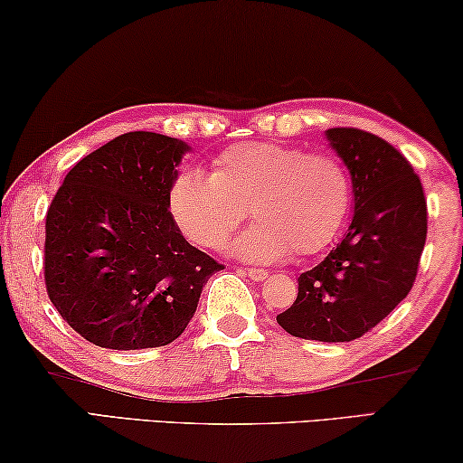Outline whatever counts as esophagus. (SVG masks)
Here are the masks:
<instances>
[{"mask_svg":"<svg viewBox=\"0 0 463 463\" xmlns=\"http://www.w3.org/2000/svg\"><path fill=\"white\" fill-rule=\"evenodd\" d=\"M245 274L255 282H261V280L268 279V272L261 270V268H245Z\"/></svg>","mask_w":463,"mask_h":463,"instance_id":"obj_1","label":"esophagus"}]
</instances>
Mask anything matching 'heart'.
Instances as JSON below:
<instances>
[{
    "mask_svg": "<svg viewBox=\"0 0 463 463\" xmlns=\"http://www.w3.org/2000/svg\"><path fill=\"white\" fill-rule=\"evenodd\" d=\"M351 181L333 156L276 143H241L213 160V175L184 168L170 187L172 218L195 243L218 250L251 212L255 224L231 251L274 264L333 243L347 218Z\"/></svg>",
    "mask_w": 463,
    "mask_h": 463,
    "instance_id": "obj_1",
    "label": "heart"
}]
</instances>
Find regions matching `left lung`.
Instances as JSON below:
<instances>
[{
	"label": "left lung",
	"mask_w": 463,
	"mask_h": 463,
	"mask_svg": "<svg viewBox=\"0 0 463 463\" xmlns=\"http://www.w3.org/2000/svg\"><path fill=\"white\" fill-rule=\"evenodd\" d=\"M324 137L351 175L354 218L341 243L299 276L298 299L276 322L299 339L347 343L408 298L429 220L422 183L402 151L360 128Z\"/></svg>",
	"instance_id": "obj_1"
}]
</instances>
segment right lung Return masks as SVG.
<instances>
[{"mask_svg":"<svg viewBox=\"0 0 463 463\" xmlns=\"http://www.w3.org/2000/svg\"><path fill=\"white\" fill-rule=\"evenodd\" d=\"M184 141L135 130L68 172L45 218V287L61 318L106 349L183 335L222 264L187 243L168 195Z\"/></svg>","mask_w":463,"mask_h":463,"instance_id":"right-lung-1","label":"right lung"}]
</instances>
